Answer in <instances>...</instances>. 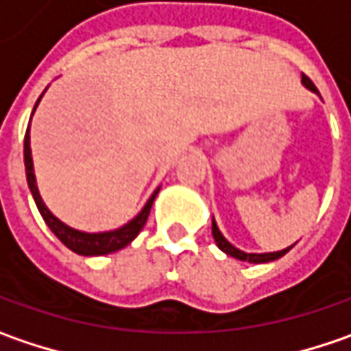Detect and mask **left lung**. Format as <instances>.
<instances>
[{
  "mask_svg": "<svg viewBox=\"0 0 351 351\" xmlns=\"http://www.w3.org/2000/svg\"><path fill=\"white\" fill-rule=\"evenodd\" d=\"M302 84L306 86L308 90H313V92H316L318 94V88L314 86V82L306 76V74H302ZM212 236H214V239H216V243H218V247H220L221 252L228 253L230 257H234V259H239V261H250V263H267V261H275V259H279V257H282L285 253L289 252L291 247H287V250H282V252H275V253H245V252H239V250H236L226 237L221 236V232L218 230V226H216V221L212 220Z\"/></svg>",
  "mask_w": 351,
  "mask_h": 351,
  "instance_id": "left-lung-1",
  "label": "left lung"
}]
</instances>
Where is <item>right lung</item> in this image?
Segmentation results:
<instances>
[{
    "instance_id": "right-lung-1",
    "label": "right lung",
    "mask_w": 351,
    "mask_h": 351,
    "mask_svg": "<svg viewBox=\"0 0 351 351\" xmlns=\"http://www.w3.org/2000/svg\"><path fill=\"white\" fill-rule=\"evenodd\" d=\"M40 99V98H38ZM37 99V104H38ZM37 108V106H35ZM23 157H25V175H27V184L31 189V194L35 198V204H37L38 212L43 216V220L47 221V226L53 230V234L69 250H72L74 253H80V255H106V253H114L117 250H123L128 243H131L137 234L143 230V226L147 223V218H149V212H151V206H153V200L157 196V192H153V196L149 198V202L145 204V208L139 212V216L135 220H131L128 226L119 228V230H114V232H106V234H84V232H76L69 226H64L60 220H56L53 214L49 212V208L43 204L40 200V194L37 191V184H35V175H33V159H31V147H29V130L25 133V145H23Z\"/></svg>"
}]
</instances>
